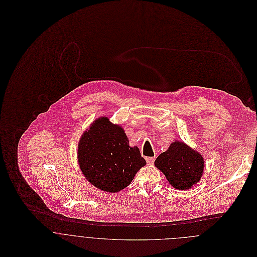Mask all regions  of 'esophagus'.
<instances>
[{
	"instance_id": "esophagus-1",
	"label": "esophagus",
	"mask_w": 257,
	"mask_h": 257,
	"mask_svg": "<svg viewBox=\"0 0 257 257\" xmlns=\"http://www.w3.org/2000/svg\"><path fill=\"white\" fill-rule=\"evenodd\" d=\"M154 160H155V157H147V164H148V165H152V164L154 163Z\"/></svg>"
}]
</instances>
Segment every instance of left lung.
I'll return each instance as SVG.
<instances>
[{
	"label": "left lung",
	"mask_w": 257,
	"mask_h": 257,
	"mask_svg": "<svg viewBox=\"0 0 257 257\" xmlns=\"http://www.w3.org/2000/svg\"><path fill=\"white\" fill-rule=\"evenodd\" d=\"M154 165L177 190H189L200 182L205 160L203 155L183 142L174 141L155 159Z\"/></svg>",
	"instance_id": "obj_1"
}]
</instances>
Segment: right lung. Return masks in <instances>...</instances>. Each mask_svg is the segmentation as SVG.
Segmentation results:
<instances>
[{
  "label": "right lung",
  "mask_w": 257,
  "mask_h": 257,
  "mask_svg": "<svg viewBox=\"0 0 257 257\" xmlns=\"http://www.w3.org/2000/svg\"><path fill=\"white\" fill-rule=\"evenodd\" d=\"M77 159L86 180L108 193L127 187L147 164L139 147L130 146L122 126L106 115L96 118L82 134Z\"/></svg>",
  "instance_id": "right-lung-1"
}]
</instances>
